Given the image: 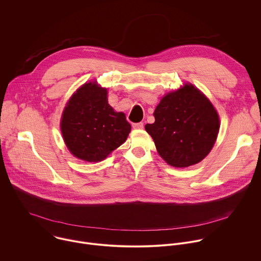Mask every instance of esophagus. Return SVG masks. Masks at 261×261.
<instances>
[{
	"mask_svg": "<svg viewBox=\"0 0 261 261\" xmlns=\"http://www.w3.org/2000/svg\"><path fill=\"white\" fill-rule=\"evenodd\" d=\"M133 127L134 128H137V129H141L144 127V124L143 122H138V123H133Z\"/></svg>",
	"mask_w": 261,
	"mask_h": 261,
	"instance_id": "obj_1",
	"label": "esophagus"
}]
</instances>
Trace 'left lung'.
I'll return each mask as SVG.
<instances>
[{
    "label": "left lung",
    "instance_id": "obj_1",
    "mask_svg": "<svg viewBox=\"0 0 261 261\" xmlns=\"http://www.w3.org/2000/svg\"><path fill=\"white\" fill-rule=\"evenodd\" d=\"M146 124L160 155L171 166L187 168L201 162L213 148L219 117L211 103L191 84L168 93Z\"/></svg>",
    "mask_w": 261,
    "mask_h": 261
}]
</instances>
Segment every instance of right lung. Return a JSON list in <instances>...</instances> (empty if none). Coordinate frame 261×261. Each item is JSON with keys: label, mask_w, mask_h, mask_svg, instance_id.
I'll use <instances>...</instances> for the list:
<instances>
[{"label": "right lung", "mask_w": 261, "mask_h": 261, "mask_svg": "<svg viewBox=\"0 0 261 261\" xmlns=\"http://www.w3.org/2000/svg\"><path fill=\"white\" fill-rule=\"evenodd\" d=\"M62 134L71 153L79 160L96 163L126 141L130 132L124 113L108 103L107 89L89 82L70 98L64 110Z\"/></svg>", "instance_id": "1"}]
</instances>
